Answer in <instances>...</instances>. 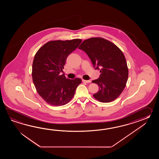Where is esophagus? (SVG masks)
<instances>
[{
  "label": "esophagus",
  "instance_id": "34e87169",
  "mask_svg": "<svg viewBox=\"0 0 159 159\" xmlns=\"http://www.w3.org/2000/svg\"><path fill=\"white\" fill-rule=\"evenodd\" d=\"M82 81H83L84 82H86V83H90V82H91L90 80H82Z\"/></svg>",
  "mask_w": 159,
  "mask_h": 159
}]
</instances>
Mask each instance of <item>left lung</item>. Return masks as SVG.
Returning a JSON list of instances; mask_svg holds the SVG:
<instances>
[{
    "label": "left lung",
    "mask_w": 159,
    "mask_h": 159,
    "mask_svg": "<svg viewBox=\"0 0 159 159\" xmlns=\"http://www.w3.org/2000/svg\"><path fill=\"white\" fill-rule=\"evenodd\" d=\"M78 48L88 54L95 69L101 73L99 78L92 81L99 86L94 97L103 103L116 99L123 91L129 77L127 62L121 50L101 37L85 40Z\"/></svg>",
    "instance_id": "1"
}]
</instances>
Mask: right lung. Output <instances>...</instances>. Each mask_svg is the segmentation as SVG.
Listing matches in <instances>:
<instances>
[{"label": "right lung", "mask_w": 159, "mask_h": 159, "mask_svg": "<svg viewBox=\"0 0 159 159\" xmlns=\"http://www.w3.org/2000/svg\"><path fill=\"white\" fill-rule=\"evenodd\" d=\"M81 39L51 41L39 49L32 64V80L38 94L48 104L66 105L75 95L82 80H70L64 75V66L68 56L81 44Z\"/></svg>", "instance_id": "1"}]
</instances>
